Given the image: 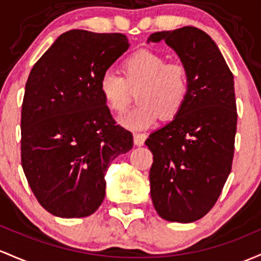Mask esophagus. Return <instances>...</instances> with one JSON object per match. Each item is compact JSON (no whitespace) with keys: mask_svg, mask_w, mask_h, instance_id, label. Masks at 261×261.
Listing matches in <instances>:
<instances>
[{"mask_svg":"<svg viewBox=\"0 0 261 261\" xmlns=\"http://www.w3.org/2000/svg\"><path fill=\"white\" fill-rule=\"evenodd\" d=\"M133 138H134V144L138 145V146H142L143 144H144L146 136L144 133H134Z\"/></svg>","mask_w":261,"mask_h":261,"instance_id":"esophagus-1","label":"esophagus"}]
</instances>
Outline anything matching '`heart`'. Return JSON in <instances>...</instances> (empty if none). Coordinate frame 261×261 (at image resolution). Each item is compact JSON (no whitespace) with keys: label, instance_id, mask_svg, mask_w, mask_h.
<instances>
[{"label":"heart","instance_id":"heart-1","mask_svg":"<svg viewBox=\"0 0 261 261\" xmlns=\"http://www.w3.org/2000/svg\"><path fill=\"white\" fill-rule=\"evenodd\" d=\"M123 77L106 72L98 83L105 105L115 113H123L130 99L129 87H138L133 110L119 118V124L132 130L146 129L162 116L175 118L181 112L190 92L187 69L180 63H166L160 53L139 50L122 64Z\"/></svg>","mask_w":261,"mask_h":261}]
</instances>
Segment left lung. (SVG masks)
<instances>
[{
	"mask_svg": "<svg viewBox=\"0 0 261 261\" xmlns=\"http://www.w3.org/2000/svg\"><path fill=\"white\" fill-rule=\"evenodd\" d=\"M162 40L187 69L190 92L181 112L145 140L153 153L150 196L160 217L191 223L215 206L232 170L234 77L217 44L201 29L187 25L148 38Z\"/></svg>",
	"mask_w": 261,
	"mask_h": 261,
	"instance_id": "obj_1",
	"label": "left lung"
}]
</instances>
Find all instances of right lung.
<instances>
[{
  "mask_svg": "<svg viewBox=\"0 0 261 261\" xmlns=\"http://www.w3.org/2000/svg\"><path fill=\"white\" fill-rule=\"evenodd\" d=\"M129 48L121 33L66 32L34 64L20 117V158L38 202L61 218L87 217L106 194L107 168L133 148L116 125L99 79Z\"/></svg>",
  "mask_w": 261,
  "mask_h": 261,
  "instance_id": "add662e5",
  "label": "right lung"
}]
</instances>
